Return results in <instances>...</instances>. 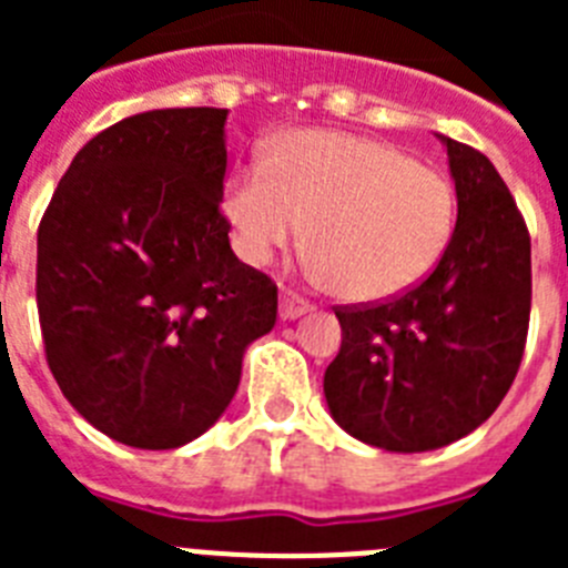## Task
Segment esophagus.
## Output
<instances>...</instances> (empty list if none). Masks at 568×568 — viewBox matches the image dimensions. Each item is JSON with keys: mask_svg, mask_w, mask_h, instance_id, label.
<instances>
[{"mask_svg": "<svg viewBox=\"0 0 568 568\" xmlns=\"http://www.w3.org/2000/svg\"><path fill=\"white\" fill-rule=\"evenodd\" d=\"M310 310H313V304H310V301L298 298V295L290 293V290H284V293H281L278 315H281V318H284V321L301 318V315H307Z\"/></svg>", "mask_w": 568, "mask_h": 568, "instance_id": "34e87169", "label": "esophagus"}]
</instances>
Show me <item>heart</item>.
<instances>
[{
  "mask_svg": "<svg viewBox=\"0 0 568 568\" xmlns=\"http://www.w3.org/2000/svg\"><path fill=\"white\" fill-rule=\"evenodd\" d=\"M235 253L264 267L307 230L310 273L341 298L375 304L429 278L455 233L449 175L393 144L338 130H290L264 168L235 170L224 190Z\"/></svg>",
  "mask_w": 568,
  "mask_h": 568,
  "instance_id": "1",
  "label": "heart"
}]
</instances>
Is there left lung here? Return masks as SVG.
Here are the masks:
<instances>
[{"label":"left lung","instance_id":"8db88e82","mask_svg":"<svg viewBox=\"0 0 568 568\" xmlns=\"http://www.w3.org/2000/svg\"><path fill=\"white\" fill-rule=\"evenodd\" d=\"M458 222L429 278L375 307L335 310L341 349L324 373L335 424L386 453H429L489 418L524 358L531 244L495 164L440 135Z\"/></svg>","mask_w":568,"mask_h":568}]
</instances>
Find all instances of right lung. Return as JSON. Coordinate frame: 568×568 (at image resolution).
<instances>
[{
  "instance_id": "right-lung-1",
  "label": "right lung",
  "mask_w": 568,
  "mask_h": 568,
  "mask_svg": "<svg viewBox=\"0 0 568 568\" xmlns=\"http://www.w3.org/2000/svg\"><path fill=\"white\" fill-rule=\"evenodd\" d=\"M227 110L135 113L70 162L39 224L37 304L64 398L135 449L204 435L278 290L230 250Z\"/></svg>"
}]
</instances>
